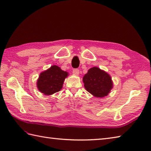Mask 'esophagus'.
Returning <instances> with one entry per match:
<instances>
[{"instance_id":"1","label":"esophagus","mask_w":151,"mask_h":151,"mask_svg":"<svg viewBox=\"0 0 151 151\" xmlns=\"http://www.w3.org/2000/svg\"><path fill=\"white\" fill-rule=\"evenodd\" d=\"M73 73L75 75H79V70L78 69H74L73 70Z\"/></svg>"}]
</instances>
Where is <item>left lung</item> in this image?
<instances>
[{
  "label": "left lung",
  "mask_w": 151,
  "mask_h": 151,
  "mask_svg": "<svg viewBox=\"0 0 151 151\" xmlns=\"http://www.w3.org/2000/svg\"><path fill=\"white\" fill-rule=\"evenodd\" d=\"M86 90L96 97H104L108 95L113 87L110 76L98 67L88 70L83 78Z\"/></svg>",
  "instance_id": "8db88e82"
}]
</instances>
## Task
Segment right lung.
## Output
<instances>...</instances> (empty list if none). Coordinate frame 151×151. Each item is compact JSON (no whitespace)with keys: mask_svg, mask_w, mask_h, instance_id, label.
<instances>
[{"mask_svg":"<svg viewBox=\"0 0 151 151\" xmlns=\"http://www.w3.org/2000/svg\"><path fill=\"white\" fill-rule=\"evenodd\" d=\"M67 75V72L63 71L57 65H52L40 74L37 82V88L45 95H52L60 91Z\"/></svg>","mask_w":151,"mask_h":151,"instance_id":"1","label":"right lung"}]
</instances>
